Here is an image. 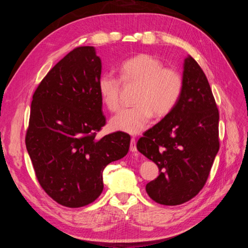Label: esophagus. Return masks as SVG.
I'll list each match as a JSON object with an SVG mask.
<instances>
[{
	"mask_svg": "<svg viewBox=\"0 0 248 248\" xmlns=\"http://www.w3.org/2000/svg\"><path fill=\"white\" fill-rule=\"evenodd\" d=\"M130 151L131 152H137V141L136 139L132 138L130 140Z\"/></svg>",
	"mask_w": 248,
	"mask_h": 248,
	"instance_id": "34e87169",
	"label": "esophagus"
}]
</instances>
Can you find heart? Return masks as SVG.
I'll use <instances>...</instances> for the list:
<instances>
[{"label": "heart", "instance_id": "heart-1", "mask_svg": "<svg viewBox=\"0 0 248 248\" xmlns=\"http://www.w3.org/2000/svg\"><path fill=\"white\" fill-rule=\"evenodd\" d=\"M120 79L104 73L98 78L101 100L110 111L121 104V81L138 86L133 102L136 106L120 110L109 121L111 129L129 134H139L146 129L150 120L163 118L174 109L183 91L181 72L172 67H164L158 58L140 54L126 60L119 67Z\"/></svg>", "mask_w": 248, "mask_h": 248}]
</instances>
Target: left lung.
Listing matches in <instances>:
<instances>
[{
    "mask_svg": "<svg viewBox=\"0 0 248 248\" xmlns=\"http://www.w3.org/2000/svg\"><path fill=\"white\" fill-rule=\"evenodd\" d=\"M183 91L176 107L147 130L139 151L157 164L159 176L146 191L161 205L184 204L202 189L219 150V112L204 71L184 60Z\"/></svg>",
    "mask_w": 248,
    "mask_h": 248,
    "instance_id": "left-lung-1",
    "label": "left lung"
}]
</instances>
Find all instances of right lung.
<instances>
[{"mask_svg":"<svg viewBox=\"0 0 248 248\" xmlns=\"http://www.w3.org/2000/svg\"><path fill=\"white\" fill-rule=\"evenodd\" d=\"M100 76L95 48L79 46L52 67L33 95L28 153L42 189L68 208L87 206L98 198L104 168L129 150L128 133L95 138L106 125Z\"/></svg>","mask_w":248,"mask_h":248,"instance_id":"add662e5","label":"right lung"}]
</instances>
